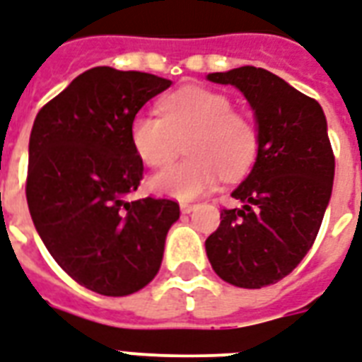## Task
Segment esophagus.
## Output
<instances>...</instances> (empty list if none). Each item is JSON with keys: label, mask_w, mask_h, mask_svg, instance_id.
I'll use <instances>...</instances> for the list:
<instances>
[{"label": "esophagus", "mask_w": 362, "mask_h": 362, "mask_svg": "<svg viewBox=\"0 0 362 362\" xmlns=\"http://www.w3.org/2000/svg\"><path fill=\"white\" fill-rule=\"evenodd\" d=\"M193 209H195V205H189V203H182V205H180L182 214H189V212H192Z\"/></svg>", "instance_id": "1"}]
</instances>
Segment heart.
Here are the masks:
<instances>
[{
  "label": "heart",
  "instance_id": "obj_1",
  "mask_svg": "<svg viewBox=\"0 0 362 362\" xmlns=\"http://www.w3.org/2000/svg\"><path fill=\"white\" fill-rule=\"evenodd\" d=\"M161 115L138 112L129 127L132 150L148 167L173 161L186 142L184 161L165 167L150 178L159 195L192 201L212 192L220 173L239 178L258 156V131L247 115L233 112L224 93L187 85L165 96Z\"/></svg>",
  "mask_w": 362,
  "mask_h": 362
}]
</instances>
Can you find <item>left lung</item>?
<instances>
[{
	"instance_id": "obj_1",
	"label": "left lung",
	"mask_w": 362,
	"mask_h": 362,
	"mask_svg": "<svg viewBox=\"0 0 362 362\" xmlns=\"http://www.w3.org/2000/svg\"><path fill=\"white\" fill-rule=\"evenodd\" d=\"M233 85L255 112L258 156L231 192L241 209H226L205 241L220 279L262 288L286 277L315 241L334 182V153L321 104L272 71L243 66L209 74Z\"/></svg>"
}]
</instances>
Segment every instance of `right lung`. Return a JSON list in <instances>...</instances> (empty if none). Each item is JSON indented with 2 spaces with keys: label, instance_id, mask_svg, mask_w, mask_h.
I'll return each instance as SVG.
<instances>
[{
  "label": "right lung",
  "instance_id": "add662e5",
  "mask_svg": "<svg viewBox=\"0 0 362 362\" xmlns=\"http://www.w3.org/2000/svg\"><path fill=\"white\" fill-rule=\"evenodd\" d=\"M170 85L144 71L90 68L32 127L26 199L35 230L71 279L104 296H127L156 277L180 218L175 201L127 199L144 170L131 121Z\"/></svg>",
  "mask_w": 362,
  "mask_h": 362
}]
</instances>
